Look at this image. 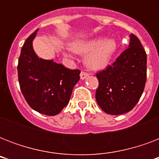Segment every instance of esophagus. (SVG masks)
<instances>
[{"instance_id": "esophagus-1", "label": "esophagus", "mask_w": 159, "mask_h": 159, "mask_svg": "<svg viewBox=\"0 0 159 159\" xmlns=\"http://www.w3.org/2000/svg\"><path fill=\"white\" fill-rule=\"evenodd\" d=\"M87 77H88V73H87V72H82L81 73H80V77H81V79L82 80L86 79Z\"/></svg>"}]
</instances>
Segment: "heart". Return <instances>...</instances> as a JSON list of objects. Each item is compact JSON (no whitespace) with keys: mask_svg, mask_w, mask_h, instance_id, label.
Returning <instances> with one entry per match:
<instances>
[{"mask_svg":"<svg viewBox=\"0 0 159 159\" xmlns=\"http://www.w3.org/2000/svg\"><path fill=\"white\" fill-rule=\"evenodd\" d=\"M71 48L78 53H87L86 63L92 69H102L109 64L117 49L113 39H95L83 42H74Z\"/></svg>","mask_w":159,"mask_h":159,"instance_id":"1","label":"heart"}]
</instances>
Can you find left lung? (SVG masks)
I'll return each mask as SVG.
<instances>
[{
    "label": "left lung",
    "instance_id": "1",
    "mask_svg": "<svg viewBox=\"0 0 159 159\" xmlns=\"http://www.w3.org/2000/svg\"><path fill=\"white\" fill-rule=\"evenodd\" d=\"M128 48L112 65L97 73L99 86L97 104L106 113L121 115L130 111L140 99L147 78V55L140 41L129 35Z\"/></svg>",
    "mask_w": 159,
    "mask_h": 159
}]
</instances>
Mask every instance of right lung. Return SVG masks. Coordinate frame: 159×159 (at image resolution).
<instances>
[{
  "instance_id": "1",
  "label": "right lung",
  "mask_w": 159,
  "mask_h": 159,
  "mask_svg": "<svg viewBox=\"0 0 159 159\" xmlns=\"http://www.w3.org/2000/svg\"><path fill=\"white\" fill-rule=\"evenodd\" d=\"M36 30L24 43L18 62L19 83L31 108L46 116H56L69 102L72 89L80 79L78 69L45 60L36 55L33 40Z\"/></svg>"
}]
</instances>
